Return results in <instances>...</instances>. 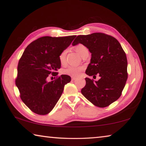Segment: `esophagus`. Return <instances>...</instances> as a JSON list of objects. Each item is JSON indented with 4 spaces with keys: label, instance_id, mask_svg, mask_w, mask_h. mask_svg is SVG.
Returning <instances> with one entry per match:
<instances>
[{
    "label": "esophagus",
    "instance_id": "1",
    "mask_svg": "<svg viewBox=\"0 0 146 146\" xmlns=\"http://www.w3.org/2000/svg\"><path fill=\"white\" fill-rule=\"evenodd\" d=\"M71 80H76V77H74V76H72V77H71Z\"/></svg>",
    "mask_w": 146,
    "mask_h": 146
}]
</instances>
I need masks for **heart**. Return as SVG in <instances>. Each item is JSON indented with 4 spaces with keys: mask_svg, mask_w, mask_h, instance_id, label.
<instances>
[{
    "mask_svg": "<svg viewBox=\"0 0 146 146\" xmlns=\"http://www.w3.org/2000/svg\"><path fill=\"white\" fill-rule=\"evenodd\" d=\"M75 49L76 52H77L79 55H80L81 56L82 55V54L84 53L86 51L88 50L87 48H86L84 46L80 44L76 45L75 47ZM66 53H67L66 51L64 50L62 51L58 56L59 61H60L61 64H64L66 63ZM83 70H84V68L82 66H69V67L68 68H66V70H64V73L66 74V75H68L72 76H78L81 73V72H82Z\"/></svg>",
    "mask_w": 146,
    "mask_h": 146,
    "instance_id": "1",
    "label": "heart"
}]
</instances>
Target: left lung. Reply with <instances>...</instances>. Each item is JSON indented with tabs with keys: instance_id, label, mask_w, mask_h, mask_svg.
I'll return each instance as SVG.
<instances>
[{
	"instance_id": "1",
	"label": "left lung",
	"mask_w": 146,
	"mask_h": 146,
	"mask_svg": "<svg viewBox=\"0 0 146 146\" xmlns=\"http://www.w3.org/2000/svg\"><path fill=\"white\" fill-rule=\"evenodd\" d=\"M82 44L91 53L86 73L100 78L94 81L86 78L81 93L97 107L105 108L118 100L127 79L126 55L117 39L102 33L78 35L73 46Z\"/></svg>"
}]
</instances>
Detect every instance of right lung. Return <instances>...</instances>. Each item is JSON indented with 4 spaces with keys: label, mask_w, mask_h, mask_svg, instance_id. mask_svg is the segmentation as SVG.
Segmentation results:
<instances>
[{
    "label": "right lung",
    "mask_w": 146,
    "mask_h": 146,
    "mask_svg": "<svg viewBox=\"0 0 146 146\" xmlns=\"http://www.w3.org/2000/svg\"><path fill=\"white\" fill-rule=\"evenodd\" d=\"M75 35L42 36L29 44L20 58L15 80L22 100L35 113L47 115L53 110L66 84L71 81L62 75L51 82L47 78L61 67L58 56L72 42Z\"/></svg>",
    "instance_id": "add662e5"
}]
</instances>
